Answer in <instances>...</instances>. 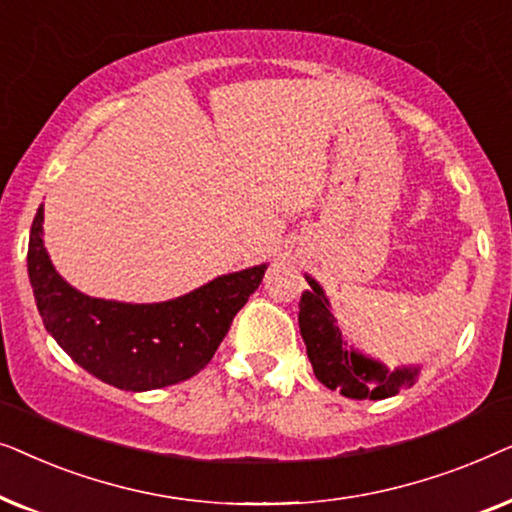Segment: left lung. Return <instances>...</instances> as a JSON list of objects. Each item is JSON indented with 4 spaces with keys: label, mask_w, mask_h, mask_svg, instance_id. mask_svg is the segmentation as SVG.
Segmentation results:
<instances>
[{
    "label": "left lung",
    "mask_w": 512,
    "mask_h": 512,
    "mask_svg": "<svg viewBox=\"0 0 512 512\" xmlns=\"http://www.w3.org/2000/svg\"><path fill=\"white\" fill-rule=\"evenodd\" d=\"M312 289L300 298V333L307 345V356L314 368V375L328 389H338L347 398H389L398 394L401 387H412L417 368H398L389 373L382 363L370 361L366 356L347 349L342 335L335 326V319L328 310V300L321 286L307 277Z\"/></svg>",
    "instance_id": "left-lung-1"
}]
</instances>
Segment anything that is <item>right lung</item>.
Returning a JSON list of instances; mask_svg holds the SVG:
<instances>
[{
	"mask_svg": "<svg viewBox=\"0 0 512 512\" xmlns=\"http://www.w3.org/2000/svg\"><path fill=\"white\" fill-rule=\"evenodd\" d=\"M44 207L30 230L27 272L46 331L97 380L125 391L170 387L198 375L268 265L216 277L186 296L130 305L83 296L55 272L41 240Z\"/></svg>",
	"mask_w": 512,
	"mask_h": 512,
	"instance_id": "right-lung-1",
	"label": "right lung"
}]
</instances>
